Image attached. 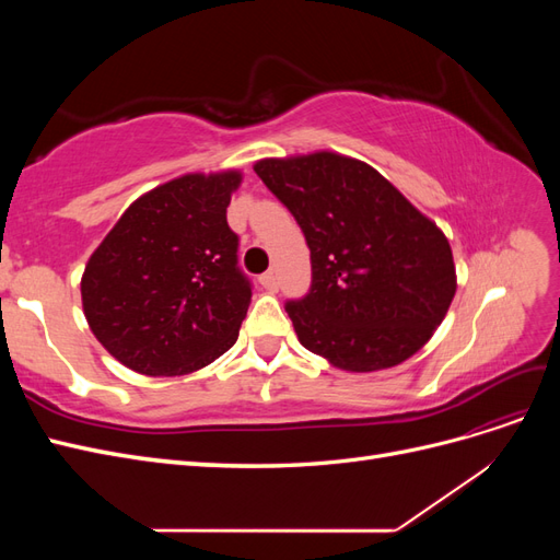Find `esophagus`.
Segmentation results:
<instances>
[{
  "instance_id": "34e87169",
  "label": "esophagus",
  "mask_w": 560,
  "mask_h": 560,
  "mask_svg": "<svg viewBox=\"0 0 560 560\" xmlns=\"http://www.w3.org/2000/svg\"><path fill=\"white\" fill-rule=\"evenodd\" d=\"M259 282H261L264 290H268V292H278V278H276L273 270H268V273H264V276L259 278Z\"/></svg>"
}]
</instances>
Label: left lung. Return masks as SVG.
I'll list each match as a JSON object with an SVG mask.
<instances>
[{"mask_svg":"<svg viewBox=\"0 0 560 560\" xmlns=\"http://www.w3.org/2000/svg\"><path fill=\"white\" fill-rule=\"evenodd\" d=\"M311 249V290L284 303L303 348L346 371L409 360L455 296L446 235L374 167L329 151L254 165Z\"/></svg>","mask_w":560,"mask_h":560,"instance_id":"left-lung-1","label":"left lung"}]
</instances>
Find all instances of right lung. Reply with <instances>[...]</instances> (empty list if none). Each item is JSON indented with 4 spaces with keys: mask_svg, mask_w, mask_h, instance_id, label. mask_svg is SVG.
<instances>
[{
    "mask_svg": "<svg viewBox=\"0 0 560 560\" xmlns=\"http://www.w3.org/2000/svg\"><path fill=\"white\" fill-rule=\"evenodd\" d=\"M241 173L184 175L138 198L81 278L95 338L128 369L179 376L235 341L252 299L226 222Z\"/></svg>",
    "mask_w": 560,
    "mask_h": 560,
    "instance_id": "1",
    "label": "right lung"
}]
</instances>
